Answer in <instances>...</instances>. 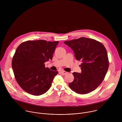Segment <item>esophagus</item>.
Here are the masks:
<instances>
[{"label":"esophagus","mask_w":122,"mask_h":122,"mask_svg":"<svg viewBox=\"0 0 122 122\" xmlns=\"http://www.w3.org/2000/svg\"><path fill=\"white\" fill-rule=\"evenodd\" d=\"M60 72L61 73H62L63 75H65V74H66L67 73V72L65 71H61Z\"/></svg>","instance_id":"esophagus-1"}]
</instances>
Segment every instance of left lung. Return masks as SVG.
<instances>
[{
	"label": "left lung",
	"instance_id": "8db88e82",
	"mask_svg": "<svg viewBox=\"0 0 122 122\" xmlns=\"http://www.w3.org/2000/svg\"><path fill=\"white\" fill-rule=\"evenodd\" d=\"M64 43L74 51L76 59L81 60V72H73L74 81L70 88L77 94H85L94 90L105 78L109 66L107 50L99 41L81 37Z\"/></svg>",
	"mask_w": 122,
	"mask_h": 122
}]
</instances>
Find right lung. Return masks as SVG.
Segmentation results:
<instances>
[{
  "instance_id": "add662e5",
  "label": "right lung",
  "mask_w": 122,
  "mask_h": 122,
  "mask_svg": "<svg viewBox=\"0 0 122 122\" xmlns=\"http://www.w3.org/2000/svg\"><path fill=\"white\" fill-rule=\"evenodd\" d=\"M58 42L28 41L17 47L11 65L15 78L24 91L38 96L50 89L58 72L45 67L44 63L52 60Z\"/></svg>"
}]
</instances>
